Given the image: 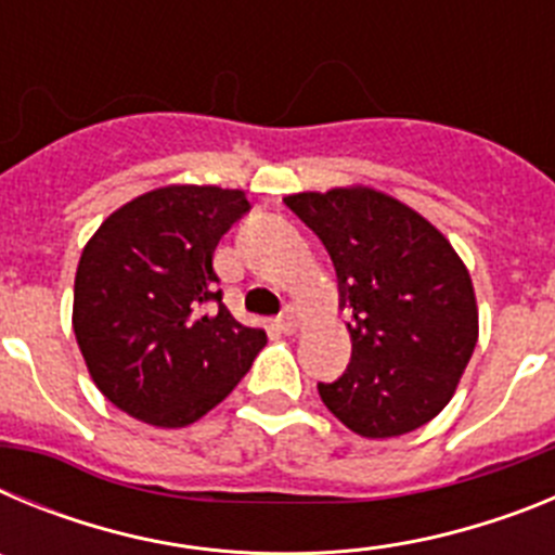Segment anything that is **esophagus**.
<instances>
[{
	"label": "esophagus",
	"instance_id": "1",
	"mask_svg": "<svg viewBox=\"0 0 555 555\" xmlns=\"http://www.w3.org/2000/svg\"><path fill=\"white\" fill-rule=\"evenodd\" d=\"M297 322H300V313H297V308L294 306H286L281 317H278V327H281L283 333H292L294 327H297Z\"/></svg>",
	"mask_w": 555,
	"mask_h": 555
}]
</instances>
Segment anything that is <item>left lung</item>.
Masks as SVG:
<instances>
[{
	"instance_id": "obj_1",
	"label": "left lung",
	"mask_w": 555,
	"mask_h": 555,
	"mask_svg": "<svg viewBox=\"0 0 555 555\" xmlns=\"http://www.w3.org/2000/svg\"><path fill=\"white\" fill-rule=\"evenodd\" d=\"M283 203L325 244L350 311V364L317 384L322 403L366 439L430 423L478 341L467 267L428 219L380 191H308Z\"/></svg>"
}]
</instances>
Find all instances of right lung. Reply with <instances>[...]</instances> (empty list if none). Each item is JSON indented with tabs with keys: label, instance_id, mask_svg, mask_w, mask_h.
Listing matches in <instances>:
<instances>
[{
	"label": "right lung",
	"instance_id": "add662e5",
	"mask_svg": "<svg viewBox=\"0 0 555 555\" xmlns=\"http://www.w3.org/2000/svg\"><path fill=\"white\" fill-rule=\"evenodd\" d=\"M253 208L244 191L169 185L121 205L86 244L75 336L116 409L158 428L197 423L267 345L224 308L217 244Z\"/></svg>",
	"mask_w": 555,
	"mask_h": 555
}]
</instances>
